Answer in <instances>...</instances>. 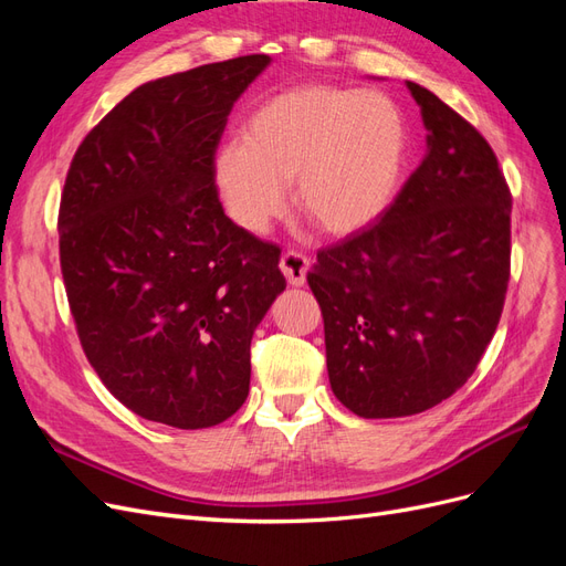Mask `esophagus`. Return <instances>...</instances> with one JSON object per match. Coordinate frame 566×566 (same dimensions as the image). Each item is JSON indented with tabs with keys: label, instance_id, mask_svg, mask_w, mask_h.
<instances>
[{
	"label": "esophagus",
	"instance_id": "esophagus-1",
	"mask_svg": "<svg viewBox=\"0 0 566 566\" xmlns=\"http://www.w3.org/2000/svg\"><path fill=\"white\" fill-rule=\"evenodd\" d=\"M283 276L290 285H304L306 281V271H310V256L297 252V250H287L281 254V262H279Z\"/></svg>",
	"mask_w": 566,
	"mask_h": 566
}]
</instances>
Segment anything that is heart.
<instances>
[{
	"label": "heart",
	"mask_w": 566,
	"mask_h": 566,
	"mask_svg": "<svg viewBox=\"0 0 566 566\" xmlns=\"http://www.w3.org/2000/svg\"><path fill=\"white\" fill-rule=\"evenodd\" d=\"M408 150L406 119L380 92L300 84L252 111L243 142L217 150L212 175L233 224L264 233L295 181L300 212L321 233L347 235L397 196Z\"/></svg>",
	"instance_id": "b5f03b06"
}]
</instances>
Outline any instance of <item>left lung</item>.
<instances>
[{"label": "left lung", "instance_id": "1", "mask_svg": "<svg viewBox=\"0 0 566 566\" xmlns=\"http://www.w3.org/2000/svg\"><path fill=\"white\" fill-rule=\"evenodd\" d=\"M427 153L378 221L318 250L335 397L358 418H403L468 382L503 314L512 193L493 148L430 90L408 82Z\"/></svg>", "mask_w": 566, "mask_h": 566}]
</instances>
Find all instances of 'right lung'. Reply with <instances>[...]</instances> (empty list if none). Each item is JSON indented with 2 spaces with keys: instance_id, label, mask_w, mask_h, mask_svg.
<instances>
[{
  "instance_id": "right-lung-1",
  "label": "right lung",
  "mask_w": 566,
  "mask_h": 566,
  "mask_svg": "<svg viewBox=\"0 0 566 566\" xmlns=\"http://www.w3.org/2000/svg\"><path fill=\"white\" fill-rule=\"evenodd\" d=\"M266 54L146 82L77 146L59 254L80 345L113 397L179 430L231 418L250 342L285 290L281 250L224 214L212 165Z\"/></svg>"
}]
</instances>
